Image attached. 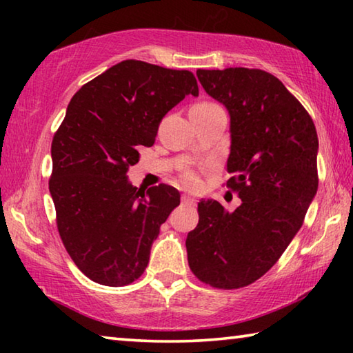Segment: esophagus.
I'll list each match as a JSON object with an SVG mask.
<instances>
[{"label": "esophagus", "mask_w": 353, "mask_h": 353, "mask_svg": "<svg viewBox=\"0 0 353 353\" xmlns=\"http://www.w3.org/2000/svg\"><path fill=\"white\" fill-rule=\"evenodd\" d=\"M182 202L187 205H196V199L191 198V196H187V194L182 196Z\"/></svg>", "instance_id": "1"}]
</instances>
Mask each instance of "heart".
<instances>
[{"label": "heart", "instance_id": "obj_1", "mask_svg": "<svg viewBox=\"0 0 353 353\" xmlns=\"http://www.w3.org/2000/svg\"><path fill=\"white\" fill-rule=\"evenodd\" d=\"M210 105H214V104H210V103H198V104H194L193 107H210ZM183 181L187 182L188 185H196V183H198V176H196L193 171H185V172H183Z\"/></svg>", "mask_w": 353, "mask_h": 353}]
</instances>
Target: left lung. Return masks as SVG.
Instances as JSON below:
<instances>
[{
    "label": "left lung",
    "instance_id": "8db88e82",
    "mask_svg": "<svg viewBox=\"0 0 353 353\" xmlns=\"http://www.w3.org/2000/svg\"><path fill=\"white\" fill-rule=\"evenodd\" d=\"M208 97L230 117L229 187L241 205L198 204L187 236L191 271L214 288L255 282L276 265L302 227L318 191V134L307 110L276 76L263 70H198Z\"/></svg>",
    "mask_w": 353,
    "mask_h": 353
}]
</instances>
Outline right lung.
Returning <instances> with one entry per match:
<instances>
[{
	"instance_id": "1",
	"label": "right lung",
	"mask_w": 353,
	"mask_h": 353,
	"mask_svg": "<svg viewBox=\"0 0 353 353\" xmlns=\"http://www.w3.org/2000/svg\"><path fill=\"white\" fill-rule=\"evenodd\" d=\"M187 94H199L190 71L124 61L71 98L52 139L50 193L63 246L93 282L123 286L139 279L160 225L181 204L174 187L145 193L126 172Z\"/></svg>"
}]
</instances>
